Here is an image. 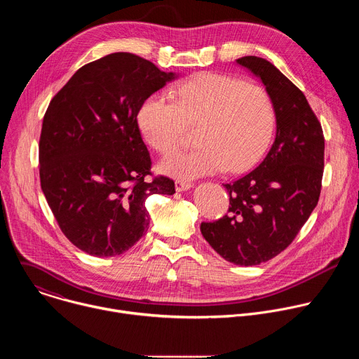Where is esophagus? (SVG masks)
Instances as JSON below:
<instances>
[{
  "label": "esophagus",
  "mask_w": 359,
  "mask_h": 359,
  "mask_svg": "<svg viewBox=\"0 0 359 359\" xmlns=\"http://www.w3.org/2000/svg\"><path fill=\"white\" fill-rule=\"evenodd\" d=\"M175 187H176V191H184V190H189L191 187V183L183 182V180H176Z\"/></svg>",
  "instance_id": "obj_1"
}]
</instances>
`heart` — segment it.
Wrapping results in <instances>:
<instances>
[{
  "label": "heart",
  "mask_w": 359,
  "mask_h": 359,
  "mask_svg": "<svg viewBox=\"0 0 359 359\" xmlns=\"http://www.w3.org/2000/svg\"><path fill=\"white\" fill-rule=\"evenodd\" d=\"M144 140L163 155L175 151L189 126H198V147L161 162L162 173L191 180L257 162L274 133L273 102L259 85L220 74H198L170 92L147 96L137 112Z\"/></svg>",
  "instance_id": "obj_1"
}]
</instances>
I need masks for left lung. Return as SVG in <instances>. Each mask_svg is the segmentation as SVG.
Returning a JSON list of instances; mask_svg holds the SVG:
<instances>
[{
    "label": "left lung",
    "instance_id": "obj_1",
    "mask_svg": "<svg viewBox=\"0 0 359 359\" xmlns=\"http://www.w3.org/2000/svg\"><path fill=\"white\" fill-rule=\"evenodd\" d=\"M236 62L269 93L276 137L257 168L224 184L230 194L229 213L217 222L201 223L200 231L224 260L257 266L285 250L316 209L324 172V135L304 93L271 62L259 57Z\"/></svg>",
    "mask_w": 359,
    "mask_h": 359
}]
</instances>
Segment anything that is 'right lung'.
<instances>
[{
  "mask_svg": "<svg viewBox=\"0 0 359 359\" xmlns=\"http://www.w3.org/2000/svg\"><path fill=\"white\" fill-rule=\"evenodd\" d=\"M176 78L137 55L114 53L78 69L46 109L41 189L67 238L95 257L128 251L149 229L146 198L175 194L169 177L144 180L151 162L137 112Z\"/></svg>",
  "mask_w": 359,
  "mask_h": 359,
  "instance_id": "right-lung-1",
  "label": "right lung"
}]
</instances>
